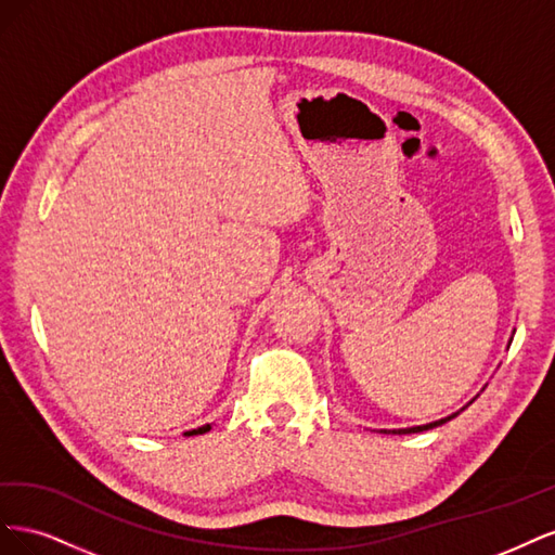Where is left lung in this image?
<instances>
[{
	"mask_svg": "<svg viewBox=\"0 0 555 555\" xmlns=\"http://www.w3.org/2000/svg\"><path fill=\"white\" fill-rule=\"evenodd\" d=\"M459 414V412H456ZM456 414H451V416H447V418H440V422H433V424H426V426H414V428H393V430H377V433H391V435H410V433H424V430H430V428H435V426H442V424H447L449 418H453Z\"/></svg>",
	"mask_w": 555,
	"mask_h": 555,
	"instance_id": "1",
	"label": "left lung"
}]
</instances>
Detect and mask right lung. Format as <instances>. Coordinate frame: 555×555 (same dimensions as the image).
<instances>
[{
	"mask_svg": "<svg viewBox=\"0 0 555 555\" xmlns=\"http://www.w3.org/2000/svg\"><path fill=\"white\" fill-rule=\"evenodd\" d=\"M208 430H210V424L201 426V428H194V430H188L184 435H188V438H190V435H204V433H208Z\"/></svg>",
	"mask_w": 555,
	"mask_h": 555,
	"instance_id": "1",
	"label": "right lung"
}]
</instances>
